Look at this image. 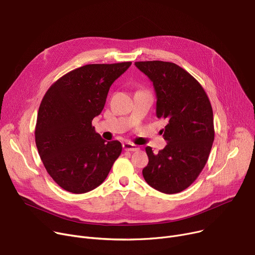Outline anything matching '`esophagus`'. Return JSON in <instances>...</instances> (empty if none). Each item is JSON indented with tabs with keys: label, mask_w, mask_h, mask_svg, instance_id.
Wrapping results in <instances>:
<instances>
[{
	"label": "esophagus",
	"mask_w": 255,
	"mask_h": 255,
	"mask_svg": "<svg viewBox=\"0 0 255 255\" xmlns=\"http://www.w3.org/2000/svg\"><path fill=\"white\" fill-rule=\"evenodd\" d=\"M123 148L125 150H128V151H136L139 149V147L137 145H135L131 142H124L123 143Z\"/></svg>",
	"instance_id": "1"
}]
</instances>
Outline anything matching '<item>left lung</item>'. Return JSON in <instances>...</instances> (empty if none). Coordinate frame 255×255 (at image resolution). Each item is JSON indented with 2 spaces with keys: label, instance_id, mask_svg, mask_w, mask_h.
<instances>
[{
  "label": "left lung",
  "instance_id": "left-lung-1",
  "mask_svg": "<svg viewBox=\"0 0 255 255\" xmlns=\"http://www.w3.org/2000/svg\"><path fill=\"white\" fill-rule=\"evenodd\" d=\"M135 66L152 82L157 117L168 122L163 129L167 145L158 154L145 147L148 164L142 175L161 193H179L197 179L208 160L214 140L211 104L200 83L173 62L137 61Z\"/></svg>",
  "mask_w": 255,
  "mask_h": 255
}]
</instances>
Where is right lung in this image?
<instances>
[{
	"instance_id": "obj_1",
	"label": "right lung",
	"mask_w": 255,
	"mask_h": 255,
	"mask_svg": "<svg viewBox=\"0 0 255 255\" xmlns=\"http://www.w3.org/2000/svg\"><path fill=\"white\" fill-rule=\"evenodd\" d=\"M130 65L128 61L81 66L58 79L44 95L36 144L47 172L63 190H94L121 155V142L101 138L92 120L104 110L112 84Z\"/></svg>"
}]
</instances>
